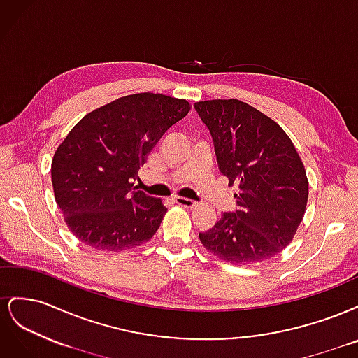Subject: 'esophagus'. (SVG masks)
I'll return each instance as SVG.
<instances>
[{
  "label": "esophagus",
  "mask_w": 358,
  "mask_h": 358,
  "mask_svg": "<svg viewBox=\"0 0 358 358\" xmlns=\"http://www.w3.org/2000/svg\"><path fill=\"white\" fill-rule=\"evenodd\" d=\"M173 200H175V203H178L179 206H183V208H188V209H192V208H196V206H197L196 201H192V200L185 199V197H175Z\"/></svg>",
  "instance_id": "1"
}]
</instances>
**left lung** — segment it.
I'll use <instances>...</instances> for the list:
<instances>
[{
  "label": "left lung",
  "instance_id": "left-lung-1",
  "mask_svg": "<svg viewBox=\"0 0 358 358\" xmlns=\"http://www.w3.org/2000/svg\"><path fill=\"white\" fill-rule=\"evenodd\" d=\"M213 138L220 171L237 209L225 212L200 242L233 264L262 263L292 241L306 210L309 183L291 138L273 119L241 100L194 104Z\"/></svg>",
  "mask_w": 358,
  "mask_h": 358
}]
</instances>
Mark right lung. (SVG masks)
<instances>
[{
	"instance_id": "right-lung-1",
	"label": "right lung",
	"mask_w": 358,
	"mask_h": 358,
	"mask_svg": "<svg viewBox=\"0 0 358 358\" xmlns=\"http://www.w3.org/2000/svg\"><path fill=\"white\" fill-rule=\"evenodd\" d=\"M189 109L187 100L142 92L99 107L73 127L50 173L57 204L79 241L117 252L152 239L167 208L133 182L162 134Z\"/></svg>"
}]
</instances>
